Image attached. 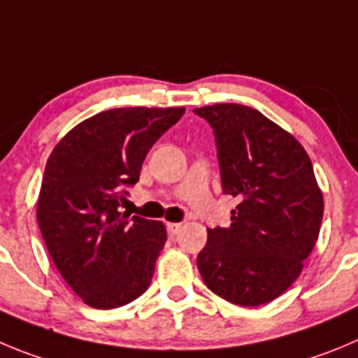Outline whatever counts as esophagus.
Returning a JSON list of instances; mask_svg holds the SVG:
<instances>
[{"instance_id":"esophagus-1","label":"esophagus","mask_w":358,"mask_h":358,"mask_svg":"<svg viewBox=\"0 0 358 358\" xmlns=\"http://www.w3.org/2000/svg\"><path fill=\"white\" fill-rule=\"evenodd\" d=\"M183 224H180V222H168V231L171 233V235H178L180 231H182Z\"/></svg>"}]
</instances>
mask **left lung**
Segmentation results:
<instances>
[{"label":"left lung","mask_w":358,"mask_h":358,"mask_svg":"<svg viewBox=\"0 0 358 358\" xmlns=\"http://www.w3.org/2000/svg\"><path fill=\"white\" fill-rule=\"evenodd\" d=\"M213 129L222 192L238 198L229 228L208 229L198 268L215 295L268 303L302 272L320 235L323 196L292 134L240 103L196 108Z\"/></svg>","instance_id":"obj_1"}]
</instances>
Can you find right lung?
Returning a JSON list of instances; mask_svg holds the SVG:
<instances>
[{
    "mask_svg": "<svg viewBox=\"0 0 358 358\" xmlns=\"http://www.w3.org/2000/svg\"><path fill=\"white\" fill-rule=\"evenodd\" d=\"M183 108H120L73 127L43 171L36 219L66 285L95 309H116L148 289L166 243L159 220L120 213L157 139Z\"/></svg>",
    "mask_w": 358,
    "mask_h": 358,
    "instance_id": "obj_1",
    "label": "right lung"
}]
</instances>
